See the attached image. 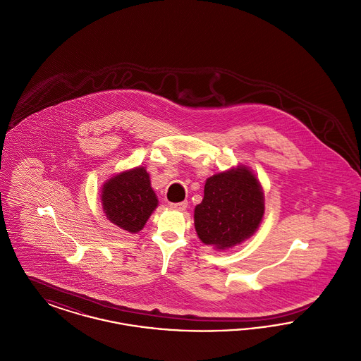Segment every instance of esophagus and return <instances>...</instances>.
I'll use <instances>...</instances> for the list:
<instances>
[{
    "instance_id": "esophagus-1",
    "label": "esophagus",
    "mask_w": 361,
    "mask_h": 361,
    "mask_svg": "<svg viewBox=\"0 0 361 361\" xmlns=\"http://www.w3.org/2000/svg\"><path fill=\"white\" fill-rule=\"evenodd\" d=\"M169 207H171L172 209H177V211H185V209H187V207H188V203H187V202H180V203H171Z\"/></svg>"
}]
</instances>
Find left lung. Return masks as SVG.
<instances>
[{
  "instance_id": "1",
  "label": "left lung",
  "mask_w": 361,
  "mask_h": 361,
  "mask_svg": "<svg viewBox=\"0 0 361 361\" xmlns=\"http://www.w3.org/2000/svg\"><path fill=\"white\" fill-rule=\"evenodd\" d=\"M264 211V192L256 174L240 165L207 178L204 197L195 207V228L203 243L224 250L250 238Z\"/></svg>"
}]
</instances>
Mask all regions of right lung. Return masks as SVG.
I'll use <instances>...</instances> for the list:
<instances>
[{"label": "right lung", "mask_w": 361, "mask_h": 361, "mask_svg": "<svg viewBox=\"0 0 361 361\" xmlns=\"http://www.w3.org/2000/svg\"><path fill=\"white\" fill-rule=\"evenodd\" d=\"M102 204L109 222L131 234L139 233L158 206L147 171L137 166L111 177L104 183Z\"/></svg>", "instance_id": "obj_1"}]
</instances>
